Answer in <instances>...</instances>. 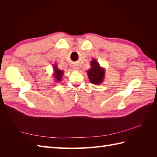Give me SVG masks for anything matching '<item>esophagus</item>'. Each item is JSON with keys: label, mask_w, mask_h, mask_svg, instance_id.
Instances as JSON below:
<instances>
[{"label": "esophagus", "mask_w": 157, "mask_h": 157, "mask_svg": "<svg viewBox=\"0 0 157 157\" xmlns=\"http://www.w3.org/2000/svg\"><path fill=\"white\" fill-rule=\"evenodd\" d=\"M73 69H74V70H78V69H79V67H78V65H73Z\"/></svg>", "instance_id": "esophagus-1"}]
</instances>
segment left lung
<instances>
[{"mask_svg":"<svg viewBox=\"0 0 157 157\" xmlns=\"http://www.w3.org/2000/svg\"><path fill=\"white\" fill-rule=\"evenodd\" d=\"M90 65L92 67L87 71L89 80L93 84H100L104 79L105 69L102 68L95 59L92 60Z\"/></svg>","mask_w":157,"mask_h":157,"instance_id":"1","label":"left lung"}]
</instances>
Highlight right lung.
Masks as SVG:
<instances>
[{"instance_id": "obj_1", "label": "right lung", "mask_w": 157, "mask_h": 157, "mask_svg": "<svg viewBox=\"0 0 157 157\" xmlns=\"http://www.w3.org/2000/svg\"><path fill=\"white\" fill-rule=\"evenodd\" d=\"M54 77L56 80L57 82L61 81L62 77L63 75V71L56 67V65H54Z\"/></svg>"}]
</instances>
